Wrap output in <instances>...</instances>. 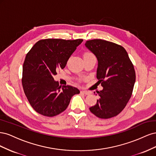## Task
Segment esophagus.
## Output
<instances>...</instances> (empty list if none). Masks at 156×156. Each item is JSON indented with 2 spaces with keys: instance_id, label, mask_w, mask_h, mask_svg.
Segmentation results:
<instances>
[{
  "instance_id": "obj_1",
  "label": "esophagus",
  "mask_w": 156,
  "mask_h": 156,
  "mask_svg": "<svg viewBox=\"0 0 156 156\" xmlns=\"http://www.w3.org/2000/svg\"><path fill=\"white\" fill-rule=\"evenodd\" d=\"M81 93L83 94H85V95H89V94H90V92L88 91H87V90H81Z\"/></svg>"
}]
</instances>
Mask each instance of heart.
Returning <instances> with one entry per match:
<instances>
[{"label": "heart", "mask_w": 156, "mask_h": 156, "mask_svg": "<svg viewBox=\"0 0 156 156\" xmlns=\"http://www.w3.org/2000/svg\"><path fill=\"white\" fill-rule=\"evenodd\" d=\"M92 55H91V54H90V53H87V54H86L85 55V56H92Z\"/></svg>", "instance_id": "heart-1"}]
</instances>
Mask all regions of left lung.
Instances as JSON below:
<instances>
[{
	"mask_svg": "<svg viewBox=\"0 0 156 156\" xmlns=\"http://www.w3.org/2000/svg\"><path fill=\"white\" fill-rule=\"evenodd\" d=\"M84 45L98 60L96 77L103 87L97 92L100 98L96 104L89 109L98 118L110 119L124 109L131 96L135 83L133 65L119 45L100 39Z\"/></svg>",
	"mask_w": 156,
	"mask_h": 156,
	"instance_id": "left-lung-1",
	"label": "left lung"
}]
</instances>
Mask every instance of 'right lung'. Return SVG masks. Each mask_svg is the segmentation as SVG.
Returning <instances> with one entry per match:
<instances>
[{
  "instance_id": "right-lung-1",
  "label": "right lung",
  "mask_w": 156,
  "mask_h": 156,
  "mask_svg": "<svg viewBox=\"0 0 156 156\" xmlns=\"http://www.w3.org/2000/svg\"><path fill=\"white\" fill-rule=\"evenodd\" d=\"M82 39H46L34 45L26 55L23 66L22 84L32 108L39 114L54 116L66 109L71 99L80 93L72 86L54 80L56 70L64 69Z\"/></svg>"
}]
</instances>
